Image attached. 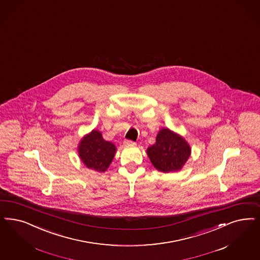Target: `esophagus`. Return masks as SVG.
I'll use <instances>...</instances> for the list:
<instances>
[{
  "instance_id": "1",
  "label": "esophagus",
  "mask_w": 260,
  "mask_h": 260,
  "mask_svg": "<svg viewBox=\"0 0 260 260\" xmlns=\"http://www.w3.org/2000/svg\"><path fill=\"white\" fill-rule=\"evenodd\" d=\"M124 144L129 146V145H135V142L132 141V140H128V139H125V140H124Z\"/></svg>"
}]
</instances>
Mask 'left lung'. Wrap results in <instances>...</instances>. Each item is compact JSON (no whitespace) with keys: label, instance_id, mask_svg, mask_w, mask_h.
<instances>
[{"label":"left lung","instance_id":"obj_1","mask_svg":"<svg viewBox=\"0 0 260 260\" xmlns=\"http://www.w3.org/2000/svg\"><path fill=\"white\" fill-rule=\"evenodd\" d=\"M190 152L187 142L168 128L161 129L156 136V142L147 150L152 165L163 173L180 170Z\"/></svg>","mask_w":260,"mask_h":260}]
</instances>
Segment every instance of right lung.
Listing matches in <instances>:
<instances>
[{"label": "right lung", "instance_id": "1", "mask_svg": "<svg viewBox=\"0 0 260 260\" xmlns=\"http://www.w3.org/2000/svg\"><path fill=\"white\" fill-rule=\"evenodd\" d=\"M116 152L115 146L104 140L98 131H92L83 137L79 146V154L85 166L97 172L107 171Z\"/></svg>", "mask_w": 260, "mask_h": 260}]
</instances>
